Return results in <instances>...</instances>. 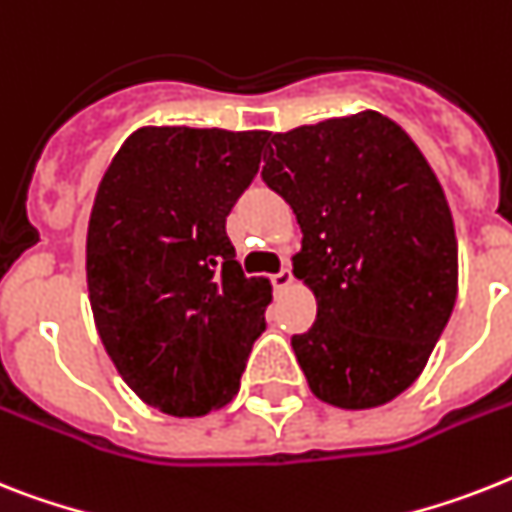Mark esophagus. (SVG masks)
Here are the masks:
<instances>
[{
    "mask_svg": "<svg viewBox=\"0 0 512 512\" xmlns=\"http://www.w3.org/2000/svg\"><path fill=\"white\" fill-rule=\"evenodd\" d=\"M270 281H273V289H276V292H281V289H286V286H292V281H294L292 270L281 268L278 273H273V276H270Z\"/></svg>",
    "mask_w": 512,
    "mask_h": 512,
    "instance_id": "obj_1",
    "label": "esophagus"
}]
</instances>
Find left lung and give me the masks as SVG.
Listing matches in <instances>:
<instances>
[{
    "label": "left lung",
    "mask_w": 512,
    "mask_h": 512,
    "mask_svg": "<svg viewBox=\"0 0 512 512\" xmlns=\"http://www.w3.org/2000/svg\"><path fill=\"white\" fill-rule=\"evenodd\" d=\"M263 181L302 228L294 276L315 299L294 355L318 400L365 410L429 363L458 297L442 184L394 120L365 110L270 136Z\"/></svg>",
    "instance_id": "8db88e82"
}]
</instances>
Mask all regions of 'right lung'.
<instances>
[{"mask_svg": "<svg viewBox=\"0 0 512 512\" xmlns=\"http://www.w3.org/2000/svg\"><path fill=\"white\" fill-rule=\"evenodd\" d=\"M265 131L149 126L123 141L91 207L86 281L99 339L131 389L176 418L239 392L268 278L236 263L226 218Z\"/></svg>", "mask_w": 512, "mask_h": 512, "instance_id": "obj_1", "label": "right lung"}]
</instances>
